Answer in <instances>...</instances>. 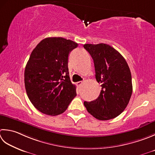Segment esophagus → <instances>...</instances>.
I'll return each instance as SVG.
<instances>
[{"label": "esophagus", "mask_w": 155, "mask_h": 155, "mask_svg": "<svg viewBox=\"0 0 155 155\" xmlns=\"http://www.w3.org/2000/svg\"><path fill=\"white\" fill-rule=\"evenodd\" d=\"M82 84H83V82H82V81H78V82H77V84L78 87H81V85Z\"/></svg>", "instance_id": "34e87169"}]
</instances>
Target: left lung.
I'll list each match as a JSON object with an SVG mask.
<instances>
[{"instance_id": "1", "label": "left lung", "mask_w": 155, "mask_h": 155, "mask_svg": "<svg viewBox=\"0 0 155 155\" xmlns=\"http://www.w3.org/2000/svg\"><path fill=\"white\" fill-rule=\"evenodd\" d=\"M91 56L97 81L101 83L99 96L84 101L87 111L99 120L116 117L125 110L132 93L131 72L124 58L110 45L84 44Z\"/></svg>"}]
</instances>
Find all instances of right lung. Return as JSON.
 Masks as SVG:
<instances>
[{
    "label": "right lung",
    "instance_id": "right-lung-1",
    "mask_svg": "<svg viewBox=\"0 0 155 155\" xmlns=\"http://www.w3.org/2000/svg\"><path fill=\"white\" fill-rule=\"evenodd\" d=\"M77 46L70 39L47 38L32 51L24 73L25 87L30 101L41 113L61 114L77 95L68 61L70 52Z\"/></svg>",
    "mask_w": 155,
    "mask_h": 155
}]
</instances>
